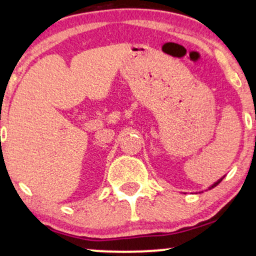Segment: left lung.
Instances as JSON below:
<instances>
[{
    "instance_id": "obj_1",
    "label": "left lung",
    "mask_w": 256,
    "mask_h": 256,
    "mask_svg": "<svg viewBox=\"0 0 256 256\" xmlns=\"http://www.w3.org/2000/svg\"><path fill=\"white\" fill-rule=\"evenodd\" d=\"M224 177H225V176H224ZM224 177H222V178H220V179H219V180H216V183H214L213 185H210V188H208V189H213V188H214V186H216V185H218V184L220 183V182H222V179H224Z\"/></svg>"
}]
</instances>
